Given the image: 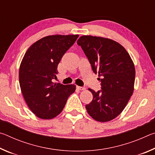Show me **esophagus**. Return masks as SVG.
Segmentation results:
<instances>
[{
    "instance_id": "34e87169",
    "label": "esophagus",
    "mask_w": 155,
    "mask_h": 155,
    "mask_svg": "<svg viewBox=\"0 0 155 155\" xmlns=\"http://www.w3.org/2000/svg\"><path fill=\"white\" fill-rule=\"evenodd\" d=\"M77 88L78 89V90H81V91H83V90H85V87H79V86H77Z\"/></svg>"
}]
</instances>
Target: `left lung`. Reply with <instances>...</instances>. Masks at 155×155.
Listing matches in <instances>:
<instances>
[{"instance_id": "8db88e82", "label": "left lung", "mask_w": 155, "mask_h": 155, "mask_svg": "<svg viewBox=\"0 0 155 155\" xmlns=\"http://www.w3.org/2000/svg\"><path fill=\"white\" fill-rule=\"evenodd\" d=\"M90 61L93 72L98 74L101 91L92 93L93 99L85 107L96 121L115 119L127 106L134 91L135 69L129 54L121 44L111 39L83 35L77 40Z\"/></svg>"}]
</instances>
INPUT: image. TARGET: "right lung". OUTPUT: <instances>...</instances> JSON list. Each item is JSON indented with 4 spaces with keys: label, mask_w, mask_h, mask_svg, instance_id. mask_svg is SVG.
Segmentation results:
<instances>
[{
    "label": "right lung",
    "mask_w": 155,
    "mask_h": 155,
    "mask_svg": "<svg viewBox=\"0 0 155 155\" xmlns=\"http://www.w3.org/2000/svg\"><path fill=\"white\" fill-rule=\"evenodd\" d=\"M78 35H53L40 39L26 52L19 69V83L28 108L39 118L51 120L64 109L76 85L52 82L57 65Z\"/></svg>",
    "instance_id": "add662e5"
}]
</instances>
